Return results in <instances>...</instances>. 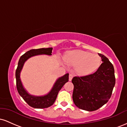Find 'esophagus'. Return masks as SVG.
<instances>
[{"label": "esophagus", "instance_id": "1", "mask_svg": "<svg viewBox=\"0 0 127 127\" xmlns=\"http://www.w3.org/2000/svg\"><path fill=\"white\" fill-rule=\"evenodd\" d=\"M73 78V74H69V77H68V79H69V81H72V78Z\"/></svg>", "mask_w": 127, "mask_h": 127}]
</instances>
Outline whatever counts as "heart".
I'll return each mask as SVG.
<instances>
[{"label": "heart", "mask_w": 127, "mask_h": 127, "mask_svg": "<svg viewBox=\"0 0 127 127\" xmlns=\"http://www.w3.org/2000/svg\"><path fill=\"white\" fill-rule=\"evenodd\" d=\"M64 60L67 64L75 65V70L82 75L95 72L101 63V58L98 54L81 50L68 52L64 57Z\"/></svg>", "instance_id": "1"}]
</instances>
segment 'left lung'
<instances>
[{"mask_svg": "<svg viewBox=\"0 0 127 127\" xmlns=\"http://www.w3.org/2000/svg\"><path fill=\"white\" fill-rule=\"evenodd\" d=\"M98 55L103 63L95 72L75 76L72 80L74 103L79 109L89 112L97 110L109 101L115 84L113 64L104 55Z\"/></svg>", "mask_w": 127, "mask_h": 127, "instance_id": "obj_1", "label": "left lung"}]
</instances>
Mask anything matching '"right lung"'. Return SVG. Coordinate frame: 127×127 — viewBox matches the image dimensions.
Here are the masks:
<instances>
[{
	"instance_id": "right-lung-1",
	"label": "right lung",
	"mask_w": 127,
	"mask_h": 127,
	"mask_svg": "<svg viewBox=\"0 0 127 127\" xmlns=\"http://www.w3.org/2000/svg\"><path fill=\"white\" fill-rule=\"evenodd\" d=\"M52 50V48L31 49V50L29 51L22 55L19 60L18 66H17L15 72L16 84H17V91H18L19 94L24 99V101L29 106L32 107H34V108H47V107L52 106L56 100L58 93H59L60 90L62 89L65 83L68 82V73H66L63 76L57 79L51 90L49 92V93L42 96L30 95L23 87L21 79H20V73H21L24 63L29 58L35 56V55L42 54L51 55Z\"/></svg>"
}]
</instances>
